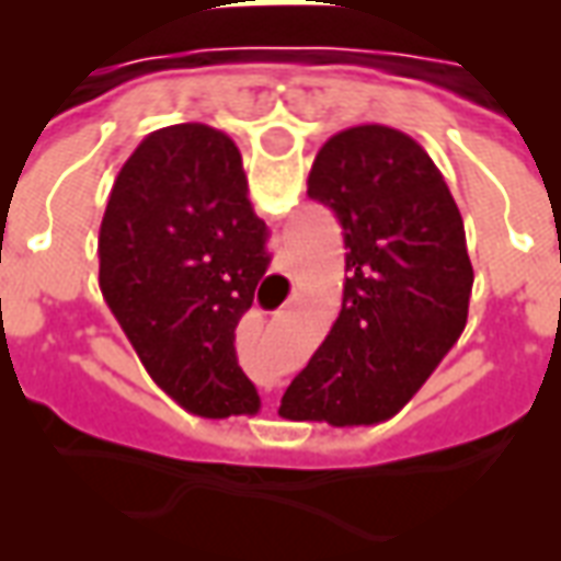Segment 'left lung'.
Here are the masks:
<instances>
[{"mask_svg":"<svg viewBox=\"0 0 561 561\" xmlns=\"http://www.w3.org/2000/svg\"><path fill=\"white\" fill-rule=\"evenodd\" d=\"M309 197L336 213L348 276L279 414L373 426L412 400L466 328L474 273L462 216L426 149L388 126L333 135L312 161Z\"/></svg>","mask_w":561,"mask_h":561,"instance_id":"1","label":"left lung"}]
</instances>
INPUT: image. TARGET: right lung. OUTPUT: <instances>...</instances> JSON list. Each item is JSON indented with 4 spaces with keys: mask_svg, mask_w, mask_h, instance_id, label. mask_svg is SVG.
I'll use <instances>...</instances> for the list:
<instances>
[{
    "mask_svg": "<svg viewBox=\"0 0 561 561\" xmlns=\"http://www.w3.org/2000/svg\"><path fill=\"white\" fill-rule=\"evenodd\" d=\"M243 156L225 131H152L116 173L99 231V285L152 381L201 417L255 414L233 330L267 273Z\"/></svg>",
    "mask_w": 561,
    "mask_h": 561,
    "instance_id": "right-lung-1",
    "label": "right lung"
}]
</instances>
